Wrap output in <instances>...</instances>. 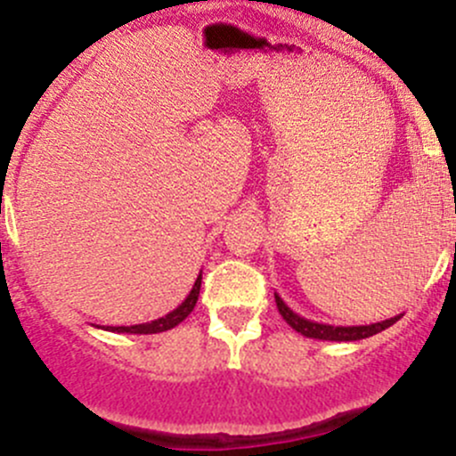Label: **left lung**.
Wrapping results in <instances>:
<instances>
[{"instance_id":"1","label":"left lung","mask_w":456,"mask_h":456,"mask_svg":"<svg viewBox=\"0 0 456 456\" xmlns=\"http://www.w3.org/2000/svg\"><path fill=\"white\" fill-rule=\"evenodd\" d=\"M276 298V307H279V314L283 316V321L292 327L294 331H298L300 336L305 338H316V340H331V342H354V340H362V338L375 336V333L384 331L387 327H391L393 322H397L402 318L400 316H393L388 321L382 322H370V325H354V327H333L327 325V322H316V321H309V318L298 316L294 309H289L285 305V300L274 292Z\"/></svg>"}]
</instances>
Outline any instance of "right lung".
<instances>
[{
	"mask_svg": "<svg viewBox=\"0 0 456 456\" xmlns=\"http://www.w3.org/2000/svg\"><path fill=\"white\" fill-rule=\"evenodd\" d=\"M200 288H201V274L195 279L193 289L189 292V297L182 300V305H177L173 312H168L167 316L158 318V321L151 322H142V325H131V327H101V330L107 331H116V333H159V331H168L173 327L180 325L191 312H193L197 297H200Z\"/></svg>",
	"mask_w": 456,
	"mask_h": 456,
	"instance_id": "1",
	"label": "right lung"
}]
</instances>
